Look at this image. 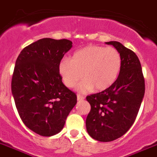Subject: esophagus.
<instances>
[{
  "instance_id": "esophagus-1",
  "label": "esophagus",
  "mask_w": 157,
  "mask_h": 157,
  "mask_svg": "<svg viewBox=\"0 0 157 157\" xmlns=\"http://www.w3.org/2000/svg\"><path fill=\"white\" fill-rule=\"evenodd\" d=\"M85 99V96L81 95V94H77V100H83Z\"/></svg>"
}]
</instances>
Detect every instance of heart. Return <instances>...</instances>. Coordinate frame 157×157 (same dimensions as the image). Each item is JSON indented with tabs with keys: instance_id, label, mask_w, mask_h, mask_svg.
<instances>
[{
	"instance_id": "obj_1",
	"label": "heart",
	"mask_w": 157,
	"mask_h": 157,
	"mask_svg": "<svg viewBox=\"0 0 157 157\" xmlns=\"http://www.w3.org/2000/svg\"><path fill=\"white\" fill-rule=\"evenodd\" d=\"M121 67V54L115 48L89 45L76 51L71 60H61L58 70L69 88L76 87L83 77L79 90L86 91L92 88L94 90L109 88L117 80Z\"/></svg>"
}]
</instances>
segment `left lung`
<instances>
[{
    "instance_id": "obj_1",
    "label": "left lung",
    "mask_w": 157,
    "mask_h": 157,
    "mask_svg": "<svg viewBox=\"0 0 157 157\" xmlns=\"http://www.w3.org/2000/svg\"><path fill=\"white\" fill-rule=\"evenodd\" d=\"M106 44L113 45L120 52L122 67L112 86L86 97L91 107L86 121L87 132L100 142H111L128 131L145 94V80L136 53L119 42Z\"/></svg>"
}]
</instances>
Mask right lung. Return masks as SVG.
I'll list each match as a JSON object with an SVG mask.
<instances>
[{
  "instance_id": "obj_1",
  "label": "right lung",
  "mask_w": 157,
  "mask_h": 157,
  "mask_svg": "<svg viewBox=\"0 0 157 157\" xmlns=\"http://www.w3.org/2000/svg\"><path fill=\"white\" fill-rule=\"evenodd\" d=\"M72 47L68 39L44 38L25 47L15 62L11 91L21 120L44 137L58 133L76 104L62 81L58 66Z\"/></svg>"
}]
</instances>
